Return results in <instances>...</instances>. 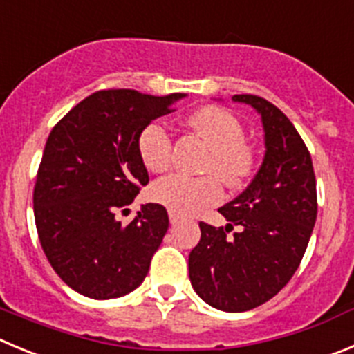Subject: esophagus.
I'll list each match as a JSON object with an SVG mask.
<instances>
[{"label": "esophagus", "instance_id": "obj_1", "mask_svg": "<svg viewBox=\"0 0 354 354\" xmlns=\"http://www.w3.org/2000/svg\"><path fill=\"white\" fill-rule=\"evenodd\" d=\"M169 222L171 224H180L181 222V216L180 215H176V213H173V212H169Z\"/></svg>", "mask_w": 354, "mask_h": 354}]
</instances>
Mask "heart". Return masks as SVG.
Here are the masks:
<instances>
[{"mask_svg":"<svg viewBox=\"0 0 354 354\" xmlns=\"http://www.w3.org/2000/svg\"><path fill=\"white\" fill-rule=\"evenodd\" d=\"M187 123L209 146V157L203 171L216 174L229 187L243 183L252 171L254 155L245 145V130L240 120L224 107L205 106L190 114ZM138 151L148 171L162 173L167 169L173 158L169 130L158 122L148 123L139 133ZM216 177L171 174L155 181L149 197L176 215H194L222 201L221 181Z\"/></svg>","mask_w":354,"mask_h":354,"instance_id":"obj_1","label":"heart"}]
</instances>
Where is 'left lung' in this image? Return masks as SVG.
<instances>
[{"label": "left lung", "mask_w": 354, "mask_h": 354, "mask_svg": "<svg viewBox=\"0 0 354 354\" xmlns=\"http://www.w3.org/2000/svg\"><path fill=\"white\" fill-rule=\"evenodd\" d=\"M232 100L261 114L266 153L247 189L218 209L227 225L199 222L189 275L208 305L245 312L273 298L298 270L316 224L317 192L308 148L289 118L257 95Z\"/></svg>", "instance_id": "1"}]
</instances>
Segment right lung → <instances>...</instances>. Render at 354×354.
<instances>
[{"label":"right lung","mask_w":354,"mask_h":354,"mask_svg":"<svg viewBox=\"0 0 354 354\" xmlns=\"http://www.w3.org/2000/svg\"><path fill=\"white\" fill-rule=\"evenodd\" d=\"M183 97L100 90L50 130L35 181V224L50 266L74 291L111 300L148 275L169 227L167 212L148 203L127 225L116 221V212L149 181L139 133Z\"/></svg>","instance_id":"add662e5"}]
</instances>
